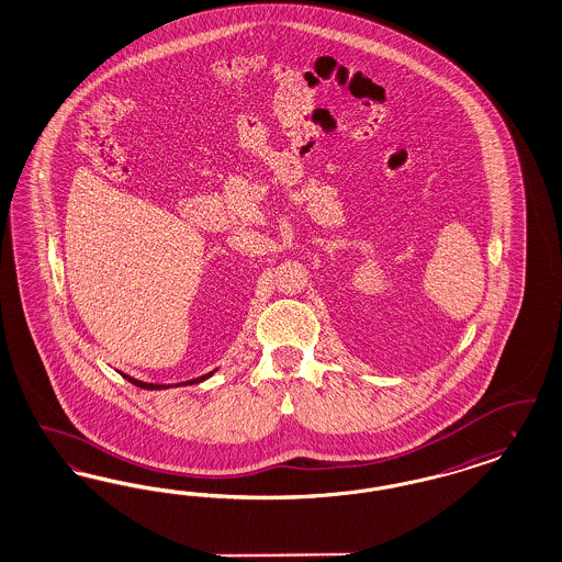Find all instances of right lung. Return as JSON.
<instances>
[{
    "mask_svg": "<svg viewBox=\"0 0 562 562\" xmlns=\"http://www.w3.org/2000/svg\"><path fill=\"white\" fill-rule=\"evenodd\" d=\"M213 371H217V369H213ZM213 371L210 373H205V375H201V378H194V380H189V382H182V384H176V386H191V384H196V382H203V380H207V378H212ZM131 384H135L138 387H145V390H161V387H170V384H147V382H140V380H135V378H128V375H124ZM175 386V384H172Z\"/></svg>",
    "mask_w": 562,
    "mask_h": 562,
    "instance_id": "right-lung-1",
    "label": "right lung"
}]
</instances>
